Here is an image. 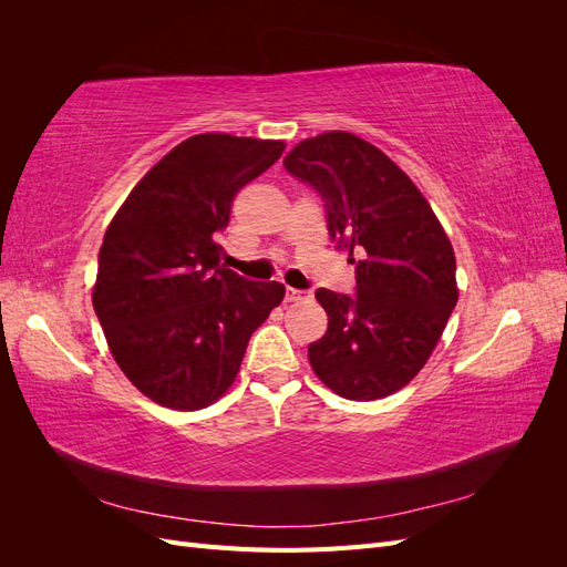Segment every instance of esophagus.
Here are the masks:
<instances>
[{"mask_svg":"<svg viewBox=\"0 0 567 567\" xmlns=\"http://www.w3.org/2000/svg\"><path fill=\"white\" fill-rule=\"evenodd\" d=\"M307 293L305 290H298V288H286V302H298V300H305Z\"/></svg>","mask_w":567,"mask_h":567,"instance_id":"34e87169","label":"esophagus"}]
</instances>
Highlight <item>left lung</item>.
Segmentation results:
<instances>
[{
	"label": "left lung",
	"mask_w": 567,
	"mask_h": 567,
	"mask_svg": "<svg viewBox=\"0 0 567 567\" xmlns=\"http://www.w3.org/2000/svg\"><path fill=\"white\" fill-rule=\"evenodd\" d=\"M284 167L317 188L357 274V298L315 293L329 329L307 350L310 364L340 398H388L425 367L456 307L452 241L404 169L352 132L300 142Z\"/></svg>",
	"instance_id": "1"
}]
</instances>
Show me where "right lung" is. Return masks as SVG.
Masks as SVG:
<instances>
[{"label": "right lung", "mask_w": 567, "mask_h": 567, "mask_svg": "<svg viewBox=\"0 0 567 567\" xmlns=\"http://www.w3.org/2000/svg\"><path fill=\"white\" fill-rule=\"evenodd\" d=\"M284 148L252 136H188L111 219L94 312L117 367L161 406L196 411L217 402L236 381L252 331L284 300L279 281H248L219 265L215 241L234 196Z\"/></svg>", "instance_id": "1"}]
</instances>
